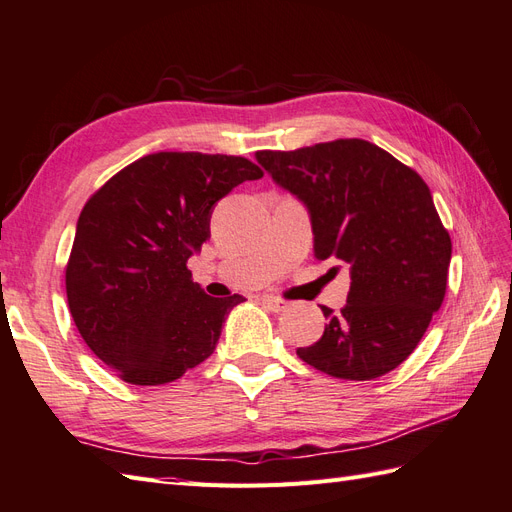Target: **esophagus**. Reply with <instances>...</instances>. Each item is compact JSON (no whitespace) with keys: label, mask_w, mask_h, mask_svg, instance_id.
Returning <instances> with one entry per match:
<instances>
[{"label":"esophagus","mask_w":512,"mask_h":512,"mask_svg":"<svg viewBox=\"0 0 512 512\" xmlns=\"http://www.w3.org/2000/svg\"><path fill=\"white\" fill-rule=\"evenodd\" d=\"M261 303H264L270 311H274V313H279V311H283L285 307H287V303L285 300H281V298H277V296H261Z\"/></svg>","instance_id":"esophagus-1"}]
</instances>
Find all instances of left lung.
I'll return each mask as SVG.
<instances>
[{"mask_svg": "<svg viewBox=\"0 0 512 512\" xmlns=\"http://www.w3.org/2000/svg\"><path fill=\"white\" fill-rule=\"evenodd\" d=\"M255 157L307 207L316 259L337 257L350 266L344 309L322 307L324 335L296 355L344 381L396 370L439 311L452 259L424 179L359 138Z\"/></svg>", "mask_w": 512, "mask_h": 512, "instance_id": "8db88e82", "label": "left lung"}]
</instances>
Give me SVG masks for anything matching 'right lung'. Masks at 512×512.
<instances>
[{
	"label": "right lung",
	"mask_w": 512,
	"mask_h": 512,
	"mask_svg": "<svg viewBox=\"0 0 512 512\" xmlns=\"http://www.w3.org/2000/svg\"><path fill=\"white\" fill-rule=\"evenodd\" d=\"M264 173L246 157L144 155L90 196L75 227L67 300L77 331L116 376L164 385L212 355L229 311L188 259L209 238L214 205Z\"/></svg>",
	"instance_id": "right-lung-1"
}]
</instances>
